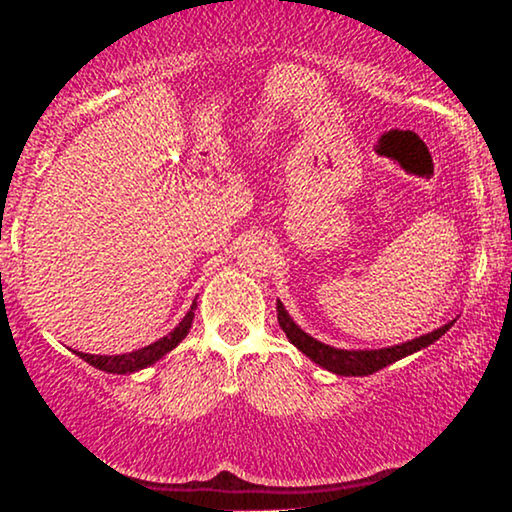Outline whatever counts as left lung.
Listing matches in <instances>:
<instances>
[{
    "instance_id": "obj_1",
    "label": "left lung",
    "mask_w": 512,
    "mask_h": 512,
    "mask_svg": "<svg viewBox=\"0 0 512 512\" xmlns=\"http://www.w3.org/2000/svg\"><path fill=\"white\" fill-rule=\"evenodd\" d=\"M276 320H279V327L286 332L289 342L296 346L298 351H303L310 361L322 366L330 373L337 375H370V373H378L380 368L390 366V363L399 361V358L416 354V351L426 349L433 342H438L445 332L455 325V320L448 322V325L438 327V330L421 334V337L409 339V342L395 344V346H385V349H337V346H330L320 339L310 337L308 332H303L301 327L293 322V317L286 313L284 303L276 301Z\"/></svg>"
}]
</instances>
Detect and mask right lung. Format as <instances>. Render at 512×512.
Wrapping results in <instances>:
<instances>
[{"label": "right lung", "instance_id": "1", "mask_svg": "<svg viewBox=\"0 0 512 512\" xmlns=\"http://www.w3.org/2000/svg\"><path fill=\"white\" fill-rule=\"evenodd\" d=\"M195 310H197V301L192 303V308L187 310V315L182 317L173 332H168L166 337L158 339L154 344L144 346V349L129 351V354H117V356H96V354H81V351H76V356L84 358V361L91 363L93 368L105 370V373H117V375L137 373V370L149 368L154 366L156 361H161L168 351H173L175 346L187 337V332H190L192 327V320H195Z\"/></svg>", "mask_w": 512, "mask_h": 512}]
</instances>
